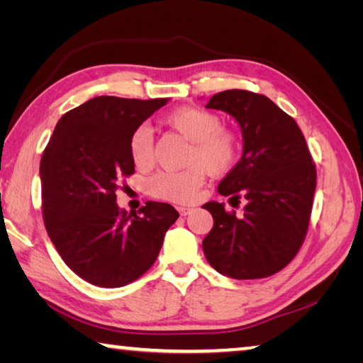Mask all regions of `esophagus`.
I'll return each mask as SVG.
<instances>
[{
    "label": "esophagus",
    "instance_id": "34e87169",
    "mask_svg": "<svg viewBox=\"0 0 363 363\" xmlns=\"http://www.w3.org/2000/svg\"><path fill=\"white\" fill-rule=\"evenodd\" d=\"M177 211H179L181 216H187V214H190L194 211V208H187V206H179L177 208Z\"/></svg>",
    "mask_w": 363,
    "mask_h": 363
}]
</instances>
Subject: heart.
I'll return each instance as SVG.
<instances>
[{
	"label": "heart",
	"instance_id": "b5f03b06",
	"mask_svg": "<svg viewBox=\"0 0 363 363\" xmlns=\"http://www.w3.org/2000/svg\"><path fill=\"white\" fill-rule=\"evenodd\" d=\"M169 130L190 140L187 153V169L179 173L153 174L149 179V192L160 200L173 203L192 201L201 184L205 181V171L210 176L219 177L230 173L240 158L242 144L235 131L220 126L219 115L200 107H179L168 113L163 120ZM130 157L139 169H147L153 163V134L147 126H138L131 133Z\"/></svg>",
	"mask_w": 363,
	"mask_h": 363
}]
</instances>
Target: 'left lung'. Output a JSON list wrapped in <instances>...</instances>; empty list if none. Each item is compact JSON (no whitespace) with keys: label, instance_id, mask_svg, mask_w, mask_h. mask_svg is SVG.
I'll return each mask as SVG.
<instances>
[{"label":"left lung","instance_id":"8db88e82","mask_svg":"<svg viewBox=\"0 0 363 363\" xmlns=\"http://www.w3.org/2000/svg\"><path fill=\"white\" fill-rule=\"evenodd\" d=\"M208 108L224 110L243 133V155L218 192L247 200L243 216L208 201L213 229L203 240L206 261L237 280L266 279L293 261L303 245L314 203L315 164L290 115L262 94L229 89Z\"/></svg>","mask_w":363,"mask_h":363}]
</instances>
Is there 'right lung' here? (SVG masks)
I'll list each match as a JSON object with an SVG mask.
<instances>
[{
    "instance_id": "right-lung-1",
    "label": "right lung",
    "mask_w": 363,
    "mask_h": 363,
    "mask_svg": "<svg viewBox=\"0 0 363 363\" xmlns=\"http://www.w3.org/2000/svg\"><path fill=\"white\" fill-rule=\"evenodd\" d=\"M167 102L94 97L62 115L43 152L48 235L67 266L96 286H125L144 275L179 218L158 201H147L138 214L116 205V190L134 173L131 133Z\"/></svg>"
}]
</instances>
